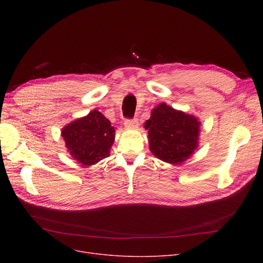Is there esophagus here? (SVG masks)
I'll use <instances>...</instances> for the list:
<instances>
[{"mask_svg": "<svg viewBox=\"0 0 263 263\" xmlns=\"http://www.w3.org/2000/svg\"><path fill=\"white\" fill-rule=\"evenodd\" d=\"M124 127L128 129H135L139 127V120H137L136 118L127 119L126 121H124Z\"/></svg>", "mask_w": 263, "mask_h": 263, "instance_id": "34e87169", "label": "esophagus"}]
</instances>
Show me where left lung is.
<instances>
[{
    "label": "left lung",
    "instance_id": "left-lung-1",
    "mask_svg": "<svg viewBox=\"0 0 263 263\" xmlns=\"http://www.w3.org/2000/svg\"><path fill=\"white\" fill-rule=\"evenodd\" d=\"M199 127L200 121L195 116L160 103L145 122L149 149L164 162L181 164L198 146Z\"/></svg>",
    "mask_w": 263,
    "mask_h": 263
}]
</instances>
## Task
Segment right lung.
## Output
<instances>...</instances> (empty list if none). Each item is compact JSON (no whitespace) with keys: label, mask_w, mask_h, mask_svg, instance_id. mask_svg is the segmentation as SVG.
Returning a JSON list of instances; mask_svg holds the SVG:
<instances>
[{"label":"right lung","mask_w":263,"mask_h":263,"mask_svg":"<svg viewBox=\"0 0 263 263\" xmlns=\"http://www.w3.org/2000/svg\"><path fill=\"white\" fill-rule=\"evenodd\" d=\"M66 148L83 166H90L109 156L115 129L99 110L68 123L62 129Z\"/></svg>","instance_id":"right-lung-1"}]
</instances>
